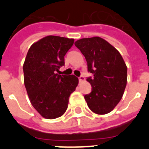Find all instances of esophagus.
<instances>
[{
  "instance_id": "obj_1",
  "label": "esophagus",
  "mask_w": 149,
  "mask_h": 149,
  "mask_svg": "<svg viewBox=\"0 0 149 149\" xmlns=\"http://www.w3.org/2000/svg\"><path fill=\"white\" fill-rule=\"evenodd\" d=\"M84 81H85V77L84 76H81V77H79V81H80V83L84 82Z\"/></svg>"
}]
</instances>
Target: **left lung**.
Returning <instances> with one entry per match:
<instances>
[{"mask_svg":"<svg viewBox=\"0 0 149 149\" xmlns=\"http://www.w3.org/2000/svg\"><path fill=\"white\" fill-rule=\"evenodd\" d=\"M75 46L87 62L93 74L86 81L92 92L84 95L93 113L104 115L111 112L122 98L127 84V66L122 55L113 46L98 36L76 41Z\"/></svg>","mask_w":149,"mask_h":149,"instance_id":"1","label":"left lung"}]
</instances>
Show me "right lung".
Wrapping results in <instances>:
<instances>
[{"label": "right lung", "instance_id": "obj_1", "mask_svg": "<svg viewBox=\"0 0 149 149\" xmlns=\"http://www.w3.org/2000/svg\"><path fill=\"white\" fill-rule=\"evenodd\" d=\"M74 39L48 36L30 46L23 65L24 83L30 103L43 118L54 119L65 113L68 98L78 85L74 74L58 72Z\"/></svg>", "mask_w": 149, "mask_h": 149}]
</instances>
